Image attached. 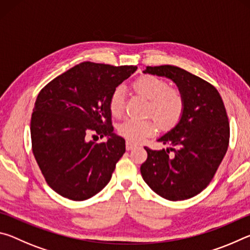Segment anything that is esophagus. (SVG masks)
<instances>
[{
  "label": "esophagus",
  "instance_id": "esophagus-1",
  "mask_svg": "<svg viewBox=\"0 0 250 250\" xmlns=\"http://www.w3.org/2000/svg\"><path fill=\"white\" fill-rule=\"evenodd\" d=\"M137 146L135 145H133L132 142H130V141H126V145H125V149L128 150V151H130V150H132V149H134V147Z\"/></svg>",
  "mask_w": 250,
  "mask_h": 250
}]
</instances>
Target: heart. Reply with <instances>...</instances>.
<instances>
[{
    "label": "heart",
    "instance_id": "b5f03b06",
    "mask_svg": "<svg viewBox=\"0 0 250 250\" xmlns=\"http://www.w3.org/2000/svg\"><path fill=\"white\" fill-rule=\"evenodd\" d=\"M132 89L138 95L149 100L146 113L154 117L160 128L171 129L181 120L184 111V99L175 88H170L167 82L152 75H145L135 79ZM125 110V92L118 87L109 98V111L113 117L119 118ZM156 131L153 119L125 120L118 126V132L130 142L139 143Z\"/></svg>",
    "mask_w": 250,
    "mask_h": 250
}]
</instances>
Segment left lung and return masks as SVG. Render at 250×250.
<instances>
[{"label": "left lung", "mask_w": 250, "mask_h": 250, "mask_svg": "<svg viewBox=\"0 0 250 250\" xmlns=\"http://www.w3.org/2000/svg\"><path fill=\"white\" fill-rule=\"evenodd\" d=\"M143 73L171 79L183 96L184 111L174 128L158 139L170 147H145L147 159L141 175L161 197L188 200L209 184L226 154L229 122L225 105L213 84L180 67L147 66Z\"/></svg>", "instance_id": "8db88e82"}]
</instances>
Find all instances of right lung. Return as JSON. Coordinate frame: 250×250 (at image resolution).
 I'll return each mask as SVG.
<instances>
[{
	"label": "right lung",
	"mask_w": 250,
	"mask_h": 250,
	"mask_svg": "<svg viewBox=\"0 0 250 250\" xmlns=\"http://www.w3.org/2000/svg\"><path fill=\"white\" fill-rule=\"evenodd\" d=\"M137 68L83 62L40 91L31 119L32 149L46 182L59 195L88 200L111 180L125 141L113 133L109 98ZM89 134L108 140L88 142Z\"/></svg>",
	"instance_id": "right-lung-1"
}]
</instances>
